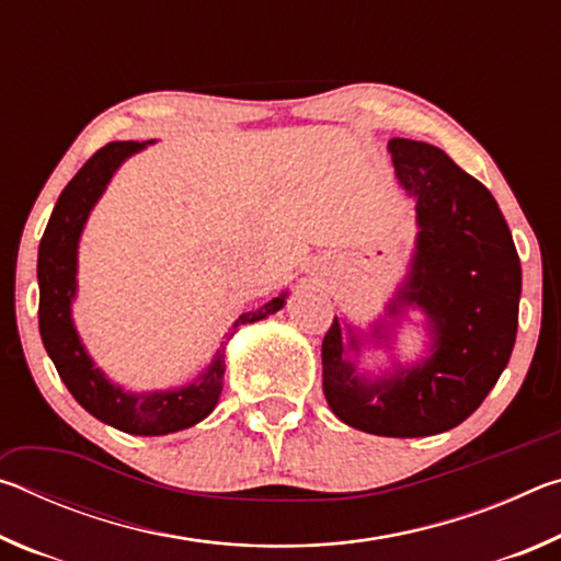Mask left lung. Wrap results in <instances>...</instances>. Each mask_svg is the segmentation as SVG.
<instances>
[{"label":"left lung","instance_id":"left-lung-1","mask_svg":"<svg viewBox=\"0 0 561 561\" xmlns=\"http://www.w3.org/2000/svg\"><path fill=\"white\" fill-rule=\"evenodd\" d=\"M396 175L415 201L417 247L405 287L388 314L421 307L433 354L391 378H368L344 356L358 339L334 317L321 341L324 396L339 421L386 438L450 431L478 411L505 371L517 336L522 270L512 232L490 190L440 148L388 140ZM381 339V329H376Z\"/></svg>","mask_w":561,"mask_h":561}]
</instances>
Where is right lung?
Here are the masks:
<instances>
[{
    "instance_id": "right-lung-1",
    "label": "right lung",
    "mask_w": 561,
    "mask_h": 561,
    "mask_svg": "<svg viewBox=\"0 0 561 561\" xmlns=\"http://www.w3.org/2000/svg\"><path fill=\"white\" fill-rule=\"evenodd\" d=\"M146 144L138 140H116L96 150L83 168L61 190L54 213L46 225L39 244V331L46 354L51 356L56 371L71 396L99 421L130 435H165L190 428L213 413L222 391L225 351L217 348L213 364L195 383L178 391L133 396L108 383L93 360L83 351L71 321V299L76 294V247L91 207L96 205L111 175L128 156L138 153ZM282 297H274L262 307L244 311L232 329L252 324L274 314L284 307Z\"/></svg>"
}]
</instances>
